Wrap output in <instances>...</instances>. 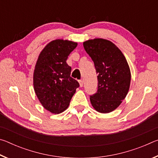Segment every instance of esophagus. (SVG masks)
<instances>
[{
	"instance_id": "esophagus-1",
	"label": "esophagus",
	"mask_w": 158,
	"mask_h": 158,
	"mask_svg": "<svg viewBox=\"0 0 158 158\" xmlns=\"http://www.w3.org/2000/svg\"><path fill=\"white\" fill-rule=\"evenodd\" d=\"M79 82L80 87H82L83 85H84V81H83V80H79Z\"/></svg>"
}]
</instances>
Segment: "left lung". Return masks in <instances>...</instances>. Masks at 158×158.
Wrapping results in <instances>:
<instances>
[{
	"label": "left lung",
	"mask_w": 158,
	"mask_h": 158,
	"mask_svg": "<svg viewBox=\"0 0 158 158\" xmlns=\"http://www.w3.org/2000/svg\"><path fill=\"white\" fill-rule=\"evenodd\" d=\"M83 44L98 74V91L90 96L91 105L100 113L113 111L121 105L130 89L131 73L126 58L107 40L95 38Z\"/></svg>",
	"instance_id": "obj_1"
}]
</instances>
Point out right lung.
<instances>
[{"label": "right lung", "instance_id": "1", "mask_svg": "<svg viewBox=\"0 0 158 158\" xmlns=\"http://www.w3.org/2000/svg\"><path fill=\"white\" fill-rule=\"evenodd\" d=\"M77 42L55 40L40 53L35 67V93L43 107L52 114L62 113L68 107L78 81L70 77L71 67L66 63Z\"/></svg>", "mask_w": 158, "mask_h": 158}]
</instances>
